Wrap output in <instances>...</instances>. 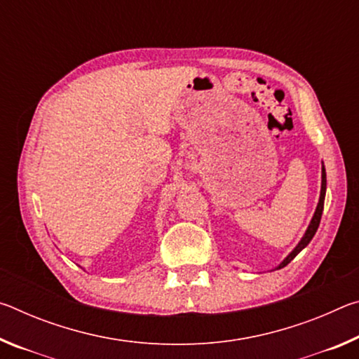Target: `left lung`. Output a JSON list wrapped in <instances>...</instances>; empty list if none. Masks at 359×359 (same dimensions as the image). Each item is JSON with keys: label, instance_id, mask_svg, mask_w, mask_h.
Returning <instances> with one entry per match:
<instances>
[{"label": "left lung", "instance_id": "8db88e82", "mask_svg": "<svg viewBox=\"0 0 359 359\" xmlns=\"http://www.w3.org/2000/svg\"><path fill=\"white\" fill-rule=\"evenodd\" d=\"M325 194H326V169H325V165L323 161H321V188H320V198H318V204H317V209H315L313 212V217L311 223H309V226L306 229V233H304V236L301 238V241L297 242V245L291 250L287 257L283 258V261L278 266H276L274 269H282V267L287 266L291 259H293L297 253H299L302 248H306L309 245V242L312 241V238L315 236V233H317V229L320 226V220H321V214H323V208H325Z\"/></svg>", "mask_w": 359, "mask_h": 359}]
</instances>
